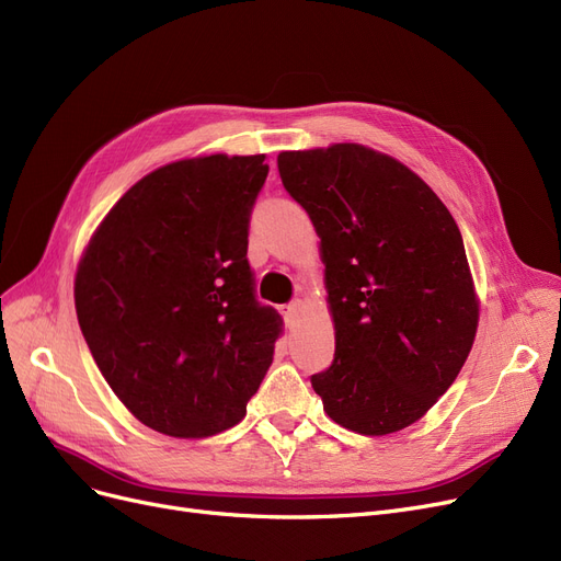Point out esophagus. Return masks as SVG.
Instances as JSON below:
<instances>
[{
    "label": "esophagus",
    "mask_w": 561,
    "mask_h": 561,
    "mask_svg": "<svg viewBox=\"0 0 561 561\" xmlns=\"http://www.w3.org/2000/svg\"><path fill=\"white\" fill-rule=\"evenodd\" d=\"M300 312H302V302L300 300H294V302H288L284 307V317H286L288 323H294L300 317Z\"/></svg>",
    "instance_id": "obj_1"
}]
</instances>
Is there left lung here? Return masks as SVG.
<instances>
[{
    "label": "left lung",
    "instance_id": "1",
    "mask_svg": "<svg viewBox=\"0 0 561 561\" xmlns=\"http://www.w3.org/2000/svg\"><path fill=\"white\" fill-rule=\"evenodd\" d=\"M277 169L321 238L335 323L312 388L351 432L404 430L453 386L479 328L460 228L416 173L358 142L279 152Z\"/></svg>",
    "mask_w": 561,
    "mask_h": 561
}]
</instances>
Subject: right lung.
Segmentation results:
<instances>
[{"mask_svg": "<svg viewBox=\"0 0 561 561\" xmlns=\"http://www.w3.org/2000/svg\"><path fill=\"white\" fill-rule=\"evenodd\" d=\"M265 154L165 163L94 231L76 273V314L119 402L161 434L238 425L282 335L247 261Z\"/></svg>", "mask_w": 561, "mask_h": 561, "instance_id": "add662e5", "label": "right lung"}]
</instances>
